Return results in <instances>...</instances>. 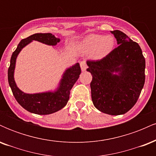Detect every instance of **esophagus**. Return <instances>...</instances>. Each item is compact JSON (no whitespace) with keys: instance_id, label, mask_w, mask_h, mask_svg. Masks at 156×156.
I'll return each mask as SVG.
<instances>
[{"instance_id":"34e87169","label":"esophagus","mask_w":156,"mask_h":156,"mask_svg":"<svg viewBox=\"0 0 156 156\" xmlns=\"http://www.w3.org/2000/svg\"><path fill=\"white\" fill-rule=\"evenodd\" d=\"M80 68H81L82 71H85L86 69H87V63H86L85 61H82V62L80 63Z\"/></svg>"}]
</instances>
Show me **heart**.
<instances>
[{
    "instance_id": "obj_1",
    "label": "heart",
    "mask_w": 156,
    "mask_h": 156,
    "mask_svg": "<svg viewBox=\"0 0 156 156\" xmlns=\"http://www.w3.org/2000/svg\"><path fill=\"white\" fill-rule=\"evenodd\" d=\"M115 39L112 35H88L80 43V48L85 52H90L94 59H101L112 51Z\"/></svg>"
}]
</instances>
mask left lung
Listing matches in <instances>:
<instances>
[{
  "instance_id": "1",
  "label": "left lung",
  "mask_w": 156,
  "mask_h": 156,
  "mask_svg": "<svg viewBox=\"0 0 156 156\" xmlns=\"http://www.w3.org/2000/svg\"><path fill=\"white\" fill-rule=\"evenodd\" d=\"M111 32L118 47L101 60L87 61V70L92 76L91 94L95 108L120 115L133 108L140 95L145 81V59L139 44L119 30Z\"/></svg>"
}]
</instances>
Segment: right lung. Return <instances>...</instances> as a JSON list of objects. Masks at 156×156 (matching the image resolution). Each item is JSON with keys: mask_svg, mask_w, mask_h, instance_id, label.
<instances>
[{"mask_svg": "<svg viewBox=\"0 0 156 156\" xmlns=\"http://www.w3.org/2000/svg\"><path fill=\"white\" fill-rule=\"evenodd\" d=\"M33 40L53 46L60 42L59 39L55 37V36L51 33L34 34L26 39H22L11 57L10 66L8 69L9 84L16 101L18 102L23 108L34 114L41 115L51 114L61 110L67 105L69 101L71 89L79 78L81 69L79 63H77L68 68L63 74L58 89L53 92L26 94L22 92L17 87L14 79L16 59L21 50Z\"/></svg>", "mask_w": 156, "mask_h": 156, "instance_id": "add662e5", "label": "right lung"}]
</instances>
